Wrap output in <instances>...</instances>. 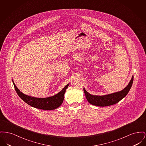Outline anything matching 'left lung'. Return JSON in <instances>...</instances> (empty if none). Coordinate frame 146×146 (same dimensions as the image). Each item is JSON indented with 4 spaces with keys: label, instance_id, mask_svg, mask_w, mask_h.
<instances>
[{
    "label": "left lung",
    "instance_id": "obj_1",
    "mask_svg": "<svg viewBox=\"0 0 146 146\" xmlns=\"http://www.w3.org/2000/svg\"><path fill=\"white\" fill-rule=\"evenodd\" d=\"M133 81V76L131 78L129 84L123 90L114 93L105 95H93L89 94L84 88V92L86 95V98L90 104L98 106H110L119 102L121 99L128 94Z\"/></svg>",
    "mask_w": 146,
    "mask_h": 146
}]
</instances>
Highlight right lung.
I'll return each mask as SVG.
<instances>
[{
  "label": "right lung",
  "instance_id": "right-lung-1",
  "mask_svg": "<svg viewBox=\"0 0 146 146\" xmlns=\"http://www.w3.org/2000/svg\"><path fill=\"white\" fill-rule=\"evenodd\" d=\"M13 83L17 95L24 102L34 108L44 110H52L60 106L63 102L66 90L69 84H68L58 94L52 96L45 98H37L23 94L15 86L13 80Z\"/></svg>",
  "mask_w": 146,
  "mask_h": 146
}]
</instances>
